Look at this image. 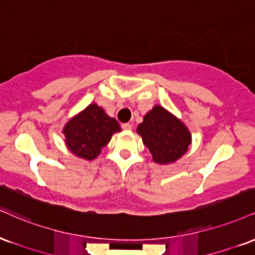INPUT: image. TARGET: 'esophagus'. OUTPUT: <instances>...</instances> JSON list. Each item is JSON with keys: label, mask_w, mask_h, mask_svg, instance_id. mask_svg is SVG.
Here are the masks:
<instances>
[{"label": "esophagus", "mask_w": 255, "mask_h": 255, "mask_svg": "<svg viewBox=\"0 0 255 255\" xmlns=\"http://www.w3.org/2000/svg\"><path fill=\"white\" fill-rule=\"evenodd\" d=\"M122 127V129H125V130H130L131 129V125L130 124H124L121 126Z\"/></svg>", "instance_id": "1"}]
</instances>
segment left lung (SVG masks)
I'll return each instance as SVG.
<instances>
[{"label":"left lung","mask_w":255,"mask_h":255,"mask_svg":"<svg viewBox=\"0 0 255 255\" xmlns=\"http://www.w3.org/2000/svg\"><path fill=\"white\" fill-rule=\"evenodd\" d=\"M136 131L150 150L152 159L159 164L176 162L186 153L192 141L191 133L183 122L159 105L146 114Z\"/></svg>","instance_id":"obj_1"}]
</instances>
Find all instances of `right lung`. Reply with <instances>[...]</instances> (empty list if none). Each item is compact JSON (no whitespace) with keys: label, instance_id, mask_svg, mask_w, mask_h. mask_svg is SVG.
<instances>
[{"label":"right lung","instance_id":"right-lung-1","mask_svg":"<svg viewBox=\"0 0 255 255\" xmlns=\"http://www.w3.org/2000/svg\"><path fill=\"white\" fill-rule=\"evenodd\" d=\"M116 131H121L119 122L93 103L67 122L63 128L64 142L73 154L92 160Z\"/></svg>","mask_w":255,"mask_h":255}]
</instances>
